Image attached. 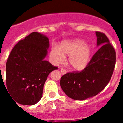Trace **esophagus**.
I'll return each instance as SVG.
<instances>
[{
    "instance_id": "34e87169",
    "label": "esophagus",
    "mask_w": 123,
    "mask_h": 123,
    "mask_svg": "<svg viewBox=\"0 0 123 123\" xmlns=\"http://www.w3.org/2000/svg\"><path fill=\"white\" fill-rule=\"evenodd\" d=\"M60 72H61V74H65L67 73V71H65V69H62H62H60Z\"/></svg>"
}]
</instances>
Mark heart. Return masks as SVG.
<instances>
[{
	"mask_svg": "<svg viewBox=\"0 0 123 123\" xmlns=\"http://www.w3.org/2000/svg\"><path fill=\"white\" fill-rule=\"evenodd\" d=\"M92 54V48L86 44L84 40L75 39L62 43L60 49L54 47L50 52V57L55 65L62 63L65 60V56L68 58L70 67L77 71H82L89 63Z\"/></svg>",
	"mask_w": 123,
	"mask_h": 123,
	"instance_id": "1",
	"label": "heart"
}]
</instances>
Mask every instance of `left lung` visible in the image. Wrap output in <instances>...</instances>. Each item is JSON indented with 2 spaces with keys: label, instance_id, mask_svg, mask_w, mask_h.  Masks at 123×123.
Wrapping results in <instances>:
<instances>
[{
  "label": "left lung",
  "instance_id": "obj_1",
  "mask_svg": "<svg viewBox=\"0 0 123 123\" xmlns=\"http://www.w3.org/2000/svg\"><path fill=\"white\" fill-rule=\"evenodd\" d=\"M99 49L81 72L68 73L60 79V86L69 98L84 100L100 93L112 76L116 52L105 34L95 32Z\"/></svg>",
  "mask_w": 123,
  "mask_h": 123
}]
</instances>
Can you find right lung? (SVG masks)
<instances>
[{
	"mask_svg": "<svg viewBox=\"0 0 123 123\" xmlns=\"http://www.w3.org/2000/svg\"><path fill=\"white\" fill-rule=\"evenodd\" d=\"M49 46L46 36L33 32L11 51L6 64V89L15 103L32 105L42 98L48 75L58 69L45 60Z\"/></svg>",
	"mask_w": 123,
	"mask_h": 123,
	"instance_id": "obj_1",
	"label": "right lung"
}]
</instances>
